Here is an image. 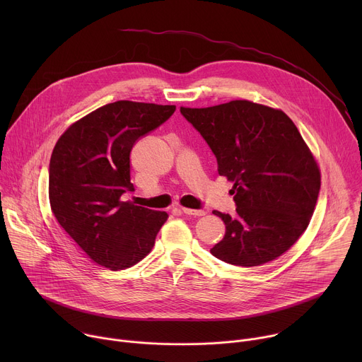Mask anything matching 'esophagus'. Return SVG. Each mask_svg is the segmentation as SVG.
<instances>
[{"mask_svg":"<svg viewBox=\"0 0 362 362\" xmlns=\"http://www.w3.org/2000/svg\"><path fill=\"white\" fill-rule=\"evenodd\" d=\"M182 212L186 214V215H192V216H204V211H194V209H190V208H185V206H182Z\"/></svg>","mask_w":362,"mask_h":362,"instance_id":"esophagus-1","label":"esophagus"}]
</instances>
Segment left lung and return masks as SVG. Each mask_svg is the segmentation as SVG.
I'll return each instance as SVG.
<instances>
[{
	"label": "left lung",
	"instance_id": "1",
	"mask_svg": "<svg viewBox=\"0 0 362 362\" xmlns=\"http://www.w3.org/2000/svg\"><path fill=\"white\" fill-rule=\"evenodd\" d=\"M180 113L212 148L219 175L233 182L236 215L214 211L226 233L211 253L243 268L276 259L306 230L321 187L299 130L282 110L249 100Z\"/></svg>",
	"mask_w": 362,
	"mask_h": 362
}]
</instances>
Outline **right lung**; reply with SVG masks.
Masks as SVG:
<instances>
[{
    "instance_id": "1",
    "label": "right lung",
    "mask_w": 362,
    "mask_h": 362,
    "mask_svg": "<svg viewBox=\"0 0 362 362\" xmlns=\"http://www.w3.org/2000/svg\"><path fill=\"white\" fill-rule=\"evenodd\" d=\"M176 106L120 100L73 123L49 160L53 215L90 259L110 271L130 268L150 253L169 215L122 200L134 190L130 151Z\"/></svg>"
}]
</instances>
